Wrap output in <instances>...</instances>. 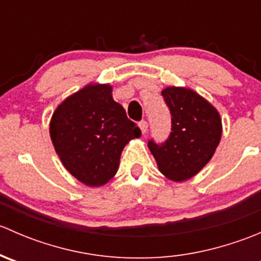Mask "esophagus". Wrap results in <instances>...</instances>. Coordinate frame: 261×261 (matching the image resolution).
<instances>
[{
    "instance_id": "1",
    "label": "esophagus",
    "mask_w": 261,
    "mask_h": 261,
    "mask_svg": "<svg viewBox=\"0 0 261 261\" xmlns=\"http://www.w3.org/2000/svg\"><path fill=\"white\" fill-rule=\"evenodd\" d=\"M139 127H140V130H141V133L143 134H146V131H147V122L146 121H140V122H139Z\"/></svg>"
}]
</instances>
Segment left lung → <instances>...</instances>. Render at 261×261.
<instances>
[{
  "mask_svg": "<svg viewBox=\"0 0 261 261\" xmlns=\"http://www.w3.org/2000/svg\"><path fill=\"white\" fill-rule=\"evenodd\" d=\"M162 96L172 116V128L164 143L149 140L159 170L181 181L196 175L215 154L222 135L218 112L196 92L168 87Z\"/></svg>",
  "mask_w": 261,
  "mask_h": 261,
  "instance_id": "1",
  "label": "left lung"
}]
</instances>
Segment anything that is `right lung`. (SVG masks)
<instances>
[{
	"instance_id": "add662e5",
	"label": "right lung",
	"mask_w": 261,
	"mask_h": 261,
	"mask_svg": "<svg viewBox=\"0 0 261 261\" xmlns=\"http://www.w3.org/2000/svg\"><path fill=\"white\" fill-rule=\"evenodd\" d=\"M111 92L109 84H89L59 105L50 122V138L63 165L91 187L114 177L123 147L141 135Z\"/></svg>"
}]
</instances>
